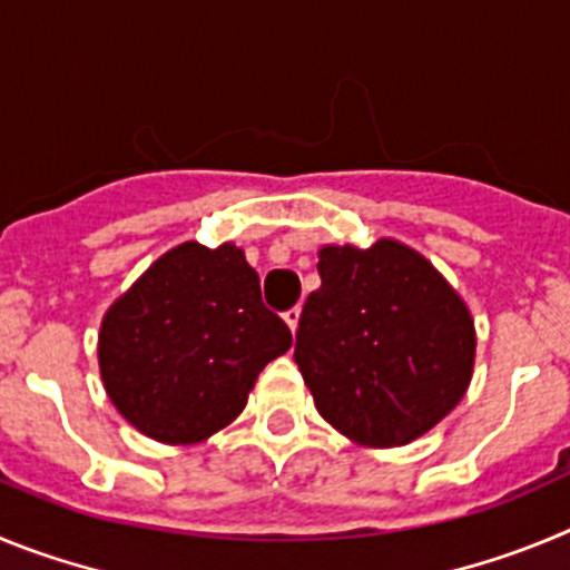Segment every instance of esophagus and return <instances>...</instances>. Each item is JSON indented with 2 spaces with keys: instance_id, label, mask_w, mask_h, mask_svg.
Listing matches in <instances>:
<instances>
[{
  "instance_id": "1",
  "label": "esophagus",
  "mask_w": 570,
  "mask_h": 570,
  "mask_svg": "<svg viewBox=\"0 0 570 570\" xmlns=\"http://www.w3.org/2000/svg\"><path fill=\"white\" fill-rule=\"evenodd\" d=\"M284 321H286V326L292 330V335H295L297 323H301V306H292V309L284 315Z\"/></svg>"
}]
</instances>
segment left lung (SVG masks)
Wrapping results in <instances>:
<instances>
[{"label":"left lung","instance_id":"8db88e82","mask_svg":"<svg viewBox=\"0 0 570 570\" xmlns=\"http://www.w3.org/2000/svg\"><path fill=\"white\" fill-rule=\"evenodd\" d=\"M295 363L321 417L357 445L394 449L432 432L474 374V317L438 266L381 238L317 249Z\"/></svg>","mask_w":570,"mask_h":570}]
</instances>
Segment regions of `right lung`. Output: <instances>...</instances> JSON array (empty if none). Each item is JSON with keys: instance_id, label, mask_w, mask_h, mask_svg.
I'll list each match as a JSON object with an SVG mask.
<instances>
[{"instance_id": "1", "label": "right lung", "mask_w": 570, "mask_h": 570, "mask_svg": "<svg viewBox=\"0 0 570 570\" xmlns=\"http://www.w3.org/2000/svg\"><path fill=\"white\" fill-rule=\"evenodd\" d=\"M292 346L235 244L184 240L110 304L99 374L110 403L147 438L193 445L244 412L261 368Z\"/></svg>"}]
</instances>
